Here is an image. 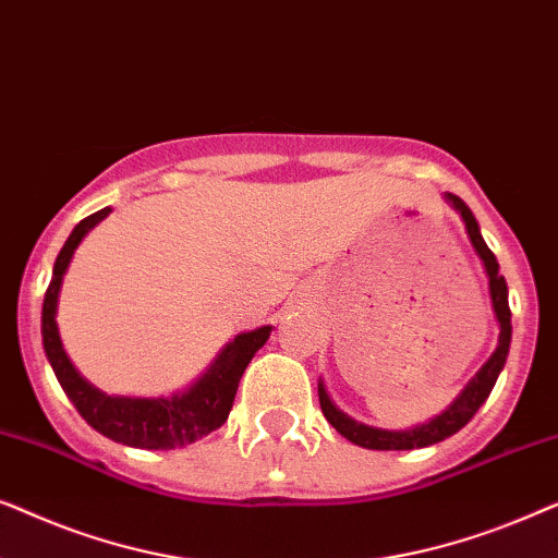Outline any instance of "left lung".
<instances>
[{
	"mask_svg": "<svg viewBox=\"0 0 558 558\" xmlns=\"http://www.w3.org/2000/svg\"><path fill=\"white\" fill-rule=\"evenodd\" d=\"M441 197H445V203L449 205V208H452L457 216L462 218L464 231H468L472 248H475L480 262H483L487 289H490V304H493L495 319H498V327H500L498 345H495L493 355L483 363V368H480L475 376L470 378V384L462 388L460 396H457V399L449 403L441 414L432 416L429 422H424V424L409 426V429H378V426L355 422L353 416H348L345 411H340L338 407H335L330 393H327V388L323 384V378H319L317 396H319V407H323L325 418L342 434V437L350 439L357 447L384 449V452H388V449H396V452H399V449H422V447L437 445V441H445L447 437H452V434L460 432L462 426L477 414V409L483 407V403L487 401V396H490L495 380H498V376H500V371L506 368V357L510 350V335H513V327H510L508 284L500 274L498 258H495L493 251L487 248L483 233H480L477 220H475V216H472V210L468 208V205H464L462 197H457L452 193H445Z\"/></svg>",
	"mask_w": 558,
	"mask_h": 558,
	"instance_id": "left-lung-1",
	"label": "left lung"
}]
</instances>
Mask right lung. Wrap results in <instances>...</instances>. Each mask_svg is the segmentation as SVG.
I'll return each instance as SVG.
<instances>
[{
    "mask_svg": "<svg viewBox=\"0 0 558 558\" xmlns=\"http://www.w3.org/2000/svg\"><path fill=\"white\" fill-rule=\"evenodd\" d=\"M109 213L111 208H104L83 218L68 235L65 246L60 248L43 302L45 355H48L52 373H56L68 399L98 434L119 441V445L140 449H178L193 445V441L208 437L210 432L226 424L243 371L256 355V350L264 348V342L269 340L274 327L264 325L251 332L235 335L231 342H226L201 378L193 380L185 391L172 396H149V399L147 396H109L101 388L88 384L65 353L56 317L63 277L71 266L75 248Z\"/></svg>",
    "mask_w": 558,
    "mask_h": 558,
    "instance_id": "1",
    "label": "right lung"
}]
</instances>
